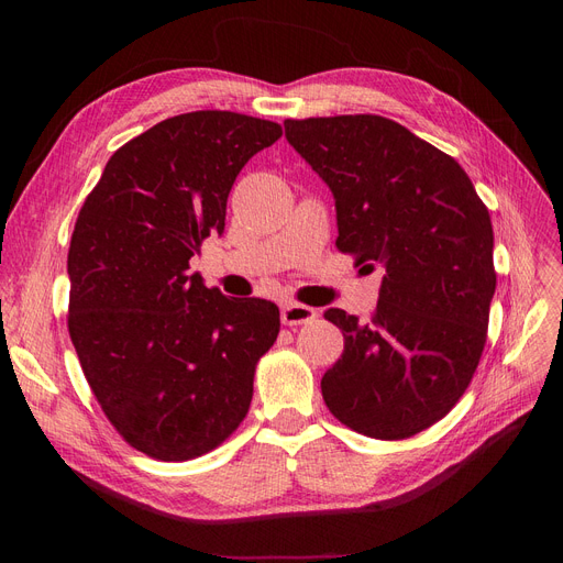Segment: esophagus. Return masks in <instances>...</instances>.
I'll return each mask as SVG.
<instances>
[{
	"mask_svg": "<svg viewBox=\"0 0 563 563\" xmlns=\"http://www.w3.org/2000/svg\"><path fill=\"white\" fill-rule=\"evenodd\" d=\"M314 319H317V310H312L310 305L288 302L282 308V321L286 327H298V323H310Z\"/></svg>",
	"mask_w": 563,
	"mask_h": 563,
	"instance_id": "1",
	"label": "esophagus"
}]
</instances>
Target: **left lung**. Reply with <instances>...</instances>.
<instances>
[{
	"mask_svg": "<svg viewBox=\"0 0 563 563\" xmlns=\"http://www.w3.org/2000/svg\"><path fill=\"white\" fill-rule=\"evenodd\" d=\"M284 131L333 192L338 251L385 267L366 323L323 312L345 338L323 401L360 434L413 437L451 411L482 360L496 294L488 209L463 166L391 119H286Z\"/></svg>",
	"mask_w": 563,
	"mask_h": 563,
	"instance_id": "1",
	"label": "left lung"
}]
</instances>
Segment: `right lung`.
Masks as SVG:
<instances>
[{"label": "right lung", "instance_id": "right-lung-1", "mask_svg": "<svg viewBox=\"0 0 563 563\" xmlns=\"http://www.w3.org/2000/svg\"><path fill=\"white\" fill-rule=\"evenodd\" d=\"M279 139L240 112L164 119L114 152L77 216L67 329L103 413L150 457L209 453L249 413L279 308L207 288L190 258L223 234L244 164Z\"/></svg>", "mask_w": 563, "mask_h": 563}]
</instances>
